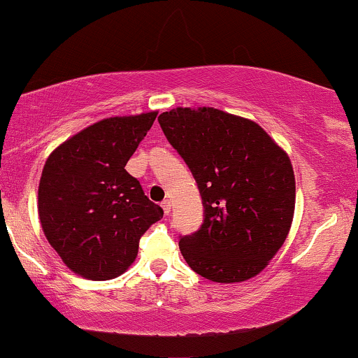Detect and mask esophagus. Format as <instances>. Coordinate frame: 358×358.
Here are the masks:
<instances>
[{
    "mask_svg": "<svg viewBox=\"0 0 358 358\" xmlns=\"http://www.w3.org/2000/svg\"><path fill=\"white\" fill-rule=\"evenodd\" d=\"M162 208H164L165 215H170V211H171V201H170V200H165L164 203H162Z\"/></svg>",
    "mask_w": 358,
    "mask_h": 358,
    "instance_id": "1",
    "label": "esophagus"
}]
</instances>
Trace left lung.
I'll use <instances>...</instances> for the list:
<instances>
[{
  "instance_id": "1",
  "label": "left lung",
  "mask_w": 358,
  "mask_h": 358,
  "mask_svg": "<svg viewBox=\"0 0 358 358\" xmlns=\"http://www.w3.org/2000/svg\"><path fill=\"white\" fill-rule=\"evenodd\" d=\"M158 122L201 194L200 229L180 236L185 261L215 282L259 274L292 223L296 180L287 153L256 122L213 107H178Z\"/></svg>"
}]
</instances>
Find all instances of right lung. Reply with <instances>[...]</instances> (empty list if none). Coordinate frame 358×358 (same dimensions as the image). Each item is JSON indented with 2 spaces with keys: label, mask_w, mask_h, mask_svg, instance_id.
I'll return each mask as SVG.
<instances>
[{
  "label": "right lung",
  "mask_w": 358,
  "mask_h": 358,
  "mask_svg": "<svg viewBox=\"0 0 358 358\" xmlns=\"http://www.w3.org/2000/svg\"><path fill=\"white\" fill-rule=\"evenodd\" d=\"M157 112L110 117L66 140L46 160L38 192L41 226L67 268L92 280L114 279L164 210L125 170Z\"/></svg>",
  "instance_id": "right-lung-1"
}]
</instances>
